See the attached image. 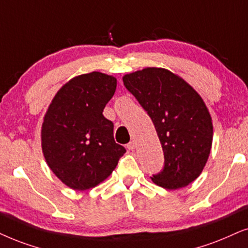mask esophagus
I'll return each mask as SVG.
<instances>
[{"label":"esophagus","mask_w":248,"mask_h":248,"mask_svg":"<svg viewBox=\"0 0 248 248\" xmlns=\"http://www.w3.org/2000/svg\"><path fill=\"white\" fill-rule=\"evenodd\" d=\"M135 147H136V143H135L134 140H133V142H130V143L127 144V149L130 150V151H133V150H135Z\"/></svg>","instance_id":"obj_1"}]
</instances>
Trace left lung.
<instances>
[{"label":"left lung","instance_id":"left-lung-1","mask_svg":"<svg viewBox=\"0 0 248 248\" xmlns=\"http://www.w3.org/2000/svg\"><path fill=\"white\" fill-rule=\"evenodd\" d=\"M124 87L155 124L165 166L151 180L168 190L186 186L202 174L213 142L212 117L205 102L186 81L161 67L124 75Z\"/></svg>","mask_w":248,"mask_h":248}]
</instances>
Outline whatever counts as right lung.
<instances>
[{"mask_svg":"<svg viewBox=\"0 0 248 248\" xmlns=\"http://www.w3.org/2000/svg\"><path fill=\"white\" fill-rule=\"evenodd\" d=\"M117 79L101 72L81 74L56 93L45 115L41 145L49 168L73 190L106 180L126 152L115 143L113 122L103 115Z\"/></svg>","mask_w":248,"mask_h":248,"instance_id":"1","label":"right lung"}]
</instances>
